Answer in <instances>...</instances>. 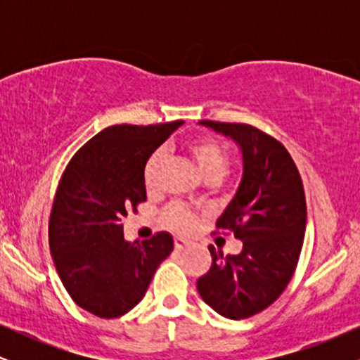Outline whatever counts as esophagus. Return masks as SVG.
<instances>
[{
    "label": "esophagus",
    "mask_w": 360,
    "mask_h": 360,
    "mask_svg": "<svg viewBox=\"0 0 360 360\" xmlns=\"http://www.w3.org/2000/svg\"><path fill=\"white\" fill-rule=\"evenodd\" d=\"M188 245H189V242L184 240V238H181V237L174 238V247H176V250H183V249H186V247H188Z\"/></svg>",
    "instance_id": "1"
}]
</instances>
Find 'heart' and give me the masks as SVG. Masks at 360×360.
Returning a JSON list of instances; mask_svg holds the SVG:
<instances>
[{
    "instance_id": "heart-1",
    "label": "heart",
    "mask_w": 360,
    "mask_h": 360,
    "mask_svg": "<svg viewBox=\"0 0 360 360\" xmlns=\"http://www.w3.org/2000/svg\"><path fill=\"white\" fill-rule=\"evenodd\" d=\"M186 152L191 157L194 167L203 176L206 183H218L225 176L226 167H229V154L218 140L208 137V135H201V137L189 140L186 143ZM162 160V152L159 150L147 159L146 167H143V184H146L147 191L155 189ZM166 221L177 232H189L196 223V217L186 206L174 205L166 212Z\"/></svg>"
}]
</instances>
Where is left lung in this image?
I'll use <instances>...</instances> for the list:
<instances>
[{"instance_id":"1","label":"left lung","mask_w":360,"mask_h":360,"mask_svg":"<svg viewBox=\"0 0 360 360\" xmlns=\"http://www.w3.org/2000/svg\"><path fill=\"white\" fill-rule=\"evenodd\" d=\"M242 152V179L217 226L242 240V252H212L198 292L221 316L242 320L271 307L295 274L307 230V201L295 160L283 143L245 123L203 120Z\"/></svg>"}]
</instances>
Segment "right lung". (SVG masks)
<instances>
[{"label": "right lung", "mask_w": 360, "mask_h": 360, "mask_svg": "<svg viewBox=\"0 0 360 360\" xmlns=\"http://www.w3.org/2000/svg\"><path fill=\"white\" fill-rule=\"evenodd\" d=\"M183 123L105 128L76 152L60 177L49 243L69 296L93 315L118 318L137 307L174 249L167 232L127 242L122 218L147 200V159Z\"/></svg>", "instance_id": "right-lung-1"}]
</instances>
